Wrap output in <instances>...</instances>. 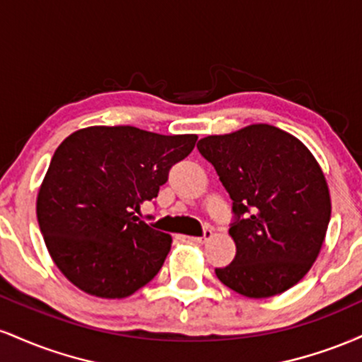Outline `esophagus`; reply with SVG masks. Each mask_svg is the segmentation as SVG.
Masks as SVG:
<instances>
[{
	"label": "esophagus",
	"mask_w": 362,
	"mask_h": 362,
	"mask_svg": "<svg viewBox=\"0 0 362 362\" xmlns=\"http://www.w3.org/2000/svg\"><path fill=\"white\" fill-rule=\"evenodd\" d=\"M211 236H213V231H211V230H204V233H202V236H189V242L202 245V243H206L207 240L211 238Z\"/></svg>",
	"instance_id": "34e87169"
}]
</instances>
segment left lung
<instances>
[{
	"instance_id": "obj_1",
	"label": "left lung",
	"mask_w": 362,
	"mask_h": 362,
	"mask_svg": "<svg viewBox=\"0 0 362 362\" xmlns=\"http://www.w3.org/2000/svg\"><path fill=\"white\" fill-rule=\"evenodd\" d=\"M233 201L236 255L216 276L247 298H271L298 284L330 221V194L310 149L289 132L253 124L197 143Z\"/></svg>"
}]
</instances>
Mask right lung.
Instances as JSON below:
<instances>
[{
  "instance_id": "obj_1",
  "label": "right lung",
  "mask_w": 362,
  "mask_h": 362,
  "mask_svg": "<svg viewBox=\"0 0 362 362\" xmlns=\"http://www.w3.org/2000/svg\"><path fill=\"white\" fill-rule=\"evenodd\" d=\"M197 136L93 126L54 153L37 195V219L54 264L91 296L127 298L163 265L172 236L139 221Z\"/></svg>"
}]
</instances>
